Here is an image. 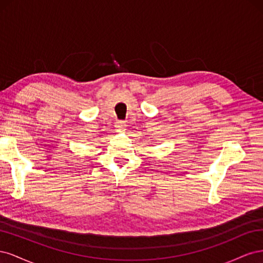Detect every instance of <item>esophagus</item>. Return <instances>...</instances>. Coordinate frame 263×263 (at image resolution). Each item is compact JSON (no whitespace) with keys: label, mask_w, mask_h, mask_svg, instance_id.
Masks as SVG:
<instances>
[{"label":"esophagus","mask_w":263,"mask_h":263,"mask_svg":"<svg viewBox=\"0 0 263 263\" xmlns=\"http://www.w3.org/2000/svg\"><path fill=\"white\" fill-rule=\"evenodd\" d=\"M115 127L117 129H123L125 127V122L124 121H116L115 122Z\"/></svg>","instance_id":"esophagus-1"}]
</instances>
